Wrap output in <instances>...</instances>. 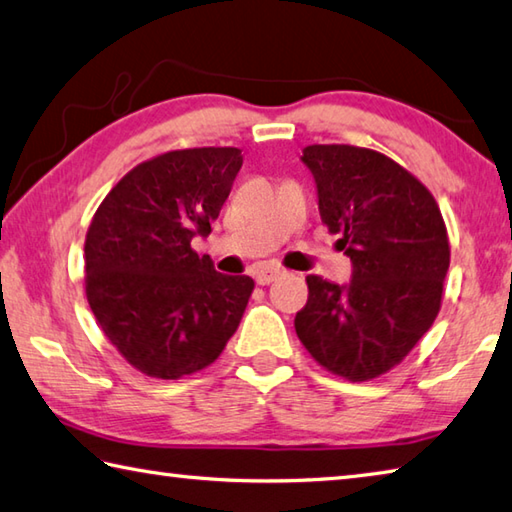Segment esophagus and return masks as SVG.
Instances as JSON below:
<instances>
[{"label": "esophagus", "mask_w": 512, "mask_h": 512, "mask_svg": "<svg viewBox=\"0 0 512 512\" xmlns=\"http://www.w3.org/2000/svg\"><path fill=\"white\" fill-rule=\"evenodd\" d=\"M280 275H284V271H282L280 266H264V268H259V271L255 273V282L266 286V284L275 282Z\"/></svg>", "instance_id": "esophagus-1"}]
</instances>
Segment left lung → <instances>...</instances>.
<instances>
[{
	"mask_svg": "<svg viewBox=\"0 0 512 512\" xmlns=\"http://www.w3.org/2000/svg\"><path fill=\"white\" fill-rule=\"evenodd\" d=\"M322 224L340 235L351 282L306 277L295 315L306 351L331 374L371 380L414 349L441 309L450 244L430 190L385 154L353 145H309Z\"/></svg>",
	"mask_w": 512,
	"mask_h": 512,
	"instance_id": "8db88e82",
	"label": "left lung"
}]
</instances>
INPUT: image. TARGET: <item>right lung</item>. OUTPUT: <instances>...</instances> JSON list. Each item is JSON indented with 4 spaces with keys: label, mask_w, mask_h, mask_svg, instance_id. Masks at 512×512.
I'll return each mask as SVG.
<instances>
[{
    "label": "right lung",
    "mask_w": 512,
    "mask_h": 512,
    "mask_svg": "<svg viewBox=\"0 0 512 512\" xmlns=\"http://www.w3.org/2000/svg\"><path fill=\"white\" fill-rule=\"evenodd\" d=\"M237 147L174 150L136 165L100 203L85 241V288L100 329L141 374L176 380L219 358L255 282L217 273L192 239L228 199Z\"/></svg>",
    "instance_id": "add662e5"
}]
</instances>
